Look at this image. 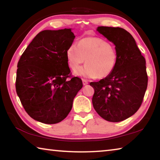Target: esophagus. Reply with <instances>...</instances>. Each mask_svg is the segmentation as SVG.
<instances>
[{
	"mask_svg": "<svg viewBox=\"0 0 160 160\" xmlns=\"http://www.w3.org/2000/svg\"><path fill=\"white\" fill-rule=\"evenodd\" d=\"M82 84H83V85H88V81L86 80H82Z\"/></svg>",
	"mask_w": 160,
	"mask_h": 160,
	"instance_id": "34e87169",
	"label": "esophagus"
}]
</instances>
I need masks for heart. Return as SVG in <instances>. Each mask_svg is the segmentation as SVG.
<instances>
[{"mask_svg":"<svg viewBox=\"0 0 160 160\" xmlns=\"http://www.w3.org/2000/svg\"><path fill=\"white\" fill-rule=\"evenodd\" d=\"M68 66L76 70L86 60V65L75 72L78 76L104 78L112 73L117 63L118 54L113 46L99 37H86L66 51Z\"/></svg>","mask_w":160,"mask_h":160,"instance_id":"obj_1","label":"heart"}]
</instances>
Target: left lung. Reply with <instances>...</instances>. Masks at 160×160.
<instances>
[{
  "mask_svg": "<svg viewBox=\"0 0 160 160\" xmlns=\"http://www.w3.org/2000/svg\"><path fill=\"white\" fill-rule=\"evenodd\" d=\"M97 31L114 44L118 59L109 76L90 82L94 90L92 104L102 118L119 122L133 115L142 104L148 80L145 59L124 29L102 26Z\"/></svg>",
  "mask_w": 160,
  "mask_h": 160,
  "instance_id": "8db88e82",
  "label": "left lung"
}]
</instances>
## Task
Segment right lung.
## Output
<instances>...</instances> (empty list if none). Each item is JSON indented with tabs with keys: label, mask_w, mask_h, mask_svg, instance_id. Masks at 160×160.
I'll return each instance as SVG.
<instances>
[{
	"label": "right lung",
	"mask_w": 160,
	"mask_h": 160,
	"mask_svg": "<svg viewBox=\"0 0 160 160\" xmlns=\"http://www.w3.org/2000/svg\"><path fill=\"white\" fill-rule=\"evenodd\" d=\"M71 29L40 32L18 61L16 92L26 112L39 122L63 121L82 88L79 78L67 80L70 70L66 51L75 37Z\"/></svg>",
	"instance_id": "1"
}]
</instances>
